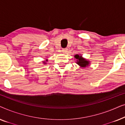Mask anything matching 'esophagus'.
Wrapping results in <instances>:
<instances>
[{
  "instance_id": "34e87169",
  "label": "esophagus",
  "mask_w": 125,
  "mask_h": 125,
  "mask_svg": "<svg viewBox=\"0 0 125 125\" xmlns=\"http://www.w3.org/2000/svg\"><path fill=\"white\" fill-rule=\"evenodd\" d=\"M67 51H68V49L67 48H64V49H62V52L64 53H66Z\"/></svg>"
}]
</instances>
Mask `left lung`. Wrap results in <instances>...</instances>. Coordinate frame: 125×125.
I'll list each match as a JSON object with an SVG mask.
<instances>
[{
  "label": "left lung",
  "mask_w": 125,
  "mask_h": 125,
  "mask_svg": "<svg viewBox=\"0 0 125 125\" xmlns=\"http://www.w3.org/2000/svg\"><path fill=\"white\" fill-rule=\"evenodd\" d=\"M74 57L75 59H77L76 63L81 67L85 68L86 66H88L89 64V61L86 60L84 58L82 57L81 54L80 55H79V54H76L74 56Z\"/></svg>",
  "instance_id": "1"
}]
</instances>
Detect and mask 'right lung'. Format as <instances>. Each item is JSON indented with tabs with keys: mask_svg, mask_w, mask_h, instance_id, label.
<instances>
[{
	"mask_svg": "<svg viewBox=\"0 0 125 125\" xmlns=\"http://www.w3.org/2000/svg\"><path fill=\"white\" fill-rule=\"evenodd\" d=\"M46 61H48V60H46V61H43V63L44 64H47V63H46Z\"/></svg>",
	"mask_w": 125,
	"mask_h": 125,
	"instance_id": "obj_1",
	"label": "right lung"
}]
</instances>
